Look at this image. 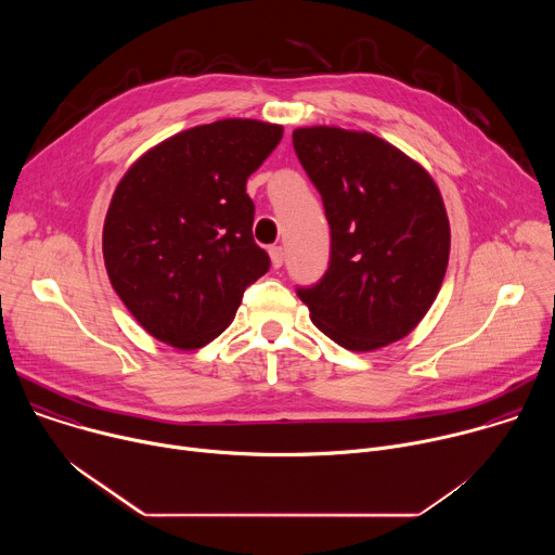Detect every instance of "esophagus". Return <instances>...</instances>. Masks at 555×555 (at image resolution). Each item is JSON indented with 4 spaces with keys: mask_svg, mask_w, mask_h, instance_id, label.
Listing matches in <instances>:
<instances>
[{
    "mask_svg": "<svg viewBox=\"0 0 555 555\" xmlns=\"http://www.w3.org/2000/svg\"><path fill=\"white\" fill-rule=\"evenodd\" d=\"M270 259H272V268H281L283 266V248L281 246H272L270 248Z\"/></svg>",
    "mask_w": 555,
    "mask_h": 555,
    "instance_id": "obj_1",
    "label": "esophagus"
}]
</instances>
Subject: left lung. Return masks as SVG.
<instances>
[{
	"label": "left lung",
	"instance_id": "8db88e82",
	"mask_svg": "<svg viewBox=\"0 0 555 555\" xmlns=\"http://www.w3.org/2000/svg\"><path fill=\"white\" fill-rule=\"evenodd\" d=\"M332 228L325 276L298 287L313 325L349 351L409 336L435 302L450 255V223L430 173L398 146L340 127L292 133Z\"/></svg>",
	"mask_w": 555,
	"mask_h": 555
}]
</instances>
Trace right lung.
Wrapping results in <instances>:
<instances>
[{"label": "right lung", "instance_id": "obj_1", "mask_svg": "<svg viewBox=\"0 0 555 555\" xmlns=\"http://www.w3.org/2000/svg\"><path fill=\"white\" fill-rule=\"evenodd\" d=\"M281 138V125L250 118L199 125L149 149L118 182L103 225L105 268L153 338L184 351L208 345L270 270L246 182Z\"/></svg>", "mask_w": 555, "mask_h": 555}]
</instances>
